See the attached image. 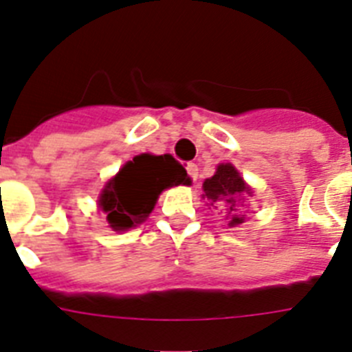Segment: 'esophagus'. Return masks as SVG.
Masks as SVG:
<instances>
[{"label":"esophagus","mask_w":352,"mask_h":352,"mask_svg":"<svg viewBox=\"0 0 352 352\" xmlns=\"http://www.w3.org/2000/svg\"><path fill=\"white\" fill-rule=\"evenodd\" d=\"M186 170H188V173H189V177H191V179H193V180L198 179V166H197V164L189 163L188 166H186Z\"/></svg>","instance_id":"obj_1"}]
</instances>
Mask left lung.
Here are the masks:
<instances>
[{
    "label": "left lung",
    "mask_w": 352,
    "mask_h": 352,
    "mask_svg": "<svg viewBox=\"0 0 352 352\" xmlns=\"http://www.w3.org/2000/svg\"><path fill=\"white\" fill-rule=\"evenodd\" d=\"M204 198L210 200V206H219L225 210V219L228 221V227H237L246 219V195L253 197V191L241 173L235 170L234 164L221 163L216 168L210 179L204 182Z\"/></svg>",
    "instance_id": "left-lung-1"
}]
</instances>
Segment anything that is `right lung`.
I'll use <instances>...</instances> for the list:
<instances>
[{"mask_svg": "<svg viewBox=\"0 0 352 352\" xmlns=\"http://www.w3.org/2000/svg\"><path fill=\"white\" fill-rule=\"evenodd\" d=\"M179 184L189 186L191 179L172 155H136L106 182L99 207L113 230H129L148 218L164 189Z\"/></svg>", "mask_w": 352, "mask_h": 352, "instance_id": "1", "label": "right lung"}]
</instances>
